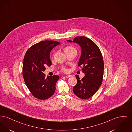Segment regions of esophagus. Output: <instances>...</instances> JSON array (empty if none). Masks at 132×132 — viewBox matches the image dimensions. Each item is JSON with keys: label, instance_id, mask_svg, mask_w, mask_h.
Returning a JSON list of instances; mask_svg holds the SVG:
<instances>
[{"label": "esophagus", "instance_id": "obj_1", "mask_svg": "<svg viewBox=\"0 0 132 132\" xmlns=\"http://www.w3.org/2000/svg\"><path fill=\"white\" fill-rule=\"evenodd\" d=\"M71 77V75H66V76H65V77L66 78Z\"/></svg>", "mask_w": 132, "mask_h": 132}]
</instances>
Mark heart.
<instances>
[{"label":"heart","instance_id":"heart-1","mask_svg":"<svg viewBox=\"0 0 132 132\" xmlns=\"http://www.w3.org/2000/svg\"><path fill=\"white\" fill-rule=\"evenodd\" d=\"M64 51L66 54L72 53H77V52L76 48H75V47L72 46H66L64 48ZM61 70L65 72H68V69L65 67H62Z\"/></svg>","mask_w":132,"mask_h":132}]
</instances>
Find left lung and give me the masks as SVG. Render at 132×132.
Returning <instances> with one entry per match:
<instances>
[{
    "label": "left lung",
    "instance_id": "obj_1",
    "mask_svg": "<svg viewBox=\"0 0 132 132\" xmlns=\"http://www.w3.org/2000/svg\"><path fill=\"white\" fill-rule=\"evenodd\" d=\"M67 41L77 43L81 48L78 66L82 68L85 76L81 79L75 75L77 83L73 91L79 98L87 99L98 90L102 83L104 67L101 51L93 41L85 36H77Z\"/></svg>",
    "mask_w": 132,
    "mask_h": 132
}]
</instances>
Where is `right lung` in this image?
I'll use <instances>...</instances> for the list:
<instances>
[{"mask_svg":"<svg viewBox=\"0 0 132 132\" xmlns=\"http://www.w3.org/2000/svg\"><path fill=\"white\" fill-rule=\"evenodd\" d=\"M60 43L53 40L42 41L30 47L23 59L22 74L25 83L31 94L40 100H46L55 93L56 83L59 77L47 76L43 71L50 66L51 50Z\"/></svg>","mask_w":132,"mask_h":132,"instance_id":"right-lung-1","label":"right lung"}]
</instances>
